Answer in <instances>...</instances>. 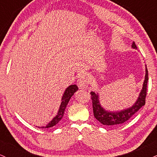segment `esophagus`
Here are the masks:
<instances>
[{"instance_id": "obj_1", "label": "esophagus", "mask_w": 157, "mask_h": 157, "mask_svg": "<svg viewBox=\"0 0 157 157\" xmlns=\"http://www.w3.org/2000/svg\"><path fill=\"white\" fill-rule=\"evenodd\" d=\"M77 84L79 89L84 90L88 86V78L85 74H82L79 75L78 80H77Z\"/></svg>"}]
</instances>
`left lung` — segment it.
I'll return each mask as SVG.
<instances>
[{
  "label": "left lung",
  "mask_w": 157,
  "mask_h": 157,
  "mask_svg": "<svg viewBox=\"0 0 157 157\" xmlns=\"http://www.w3.org/2000/svg\"><path fill=\"white\" fill-rule=\"evenodd\" d=\"M132 48L133 49H137L134 42H132ZM148 80V73L147 66L145 65V79L143 84V87L140 90L137 99L133 105L123 109L114 111L105 109L100 102V95L98 92L92 91L90 93L91 98L93 101V109L94 117L100 122L101 124L108 126H113L121 125L129 120L138 110L143 106L145 104V97H146L147 83Z\"/></svg>",
  "instance_id": "1"
}]
</instances>
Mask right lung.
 <instances>
[{
    "instance_id": "add662e5",
    "label": "right lung",
    "mask_w": 157,
    "mask_h": 157,
    "mask_svg": "<svg viewBox=\"0 0 157 157\" xmlns=\"http://www.w3.org/2000/svg\"><path fill=\"white\" fill-rule=\"evenodd\" d=\"M78 86H77L75 84H71L68 87L66 88L65 91L62 95V99H61V104L59 106V108L58 112H57L56 115L51 120L50 122L48 123L47 125L45 126H38V128H51V127L56 126L57 123L62 120V117L64 116V111H65V109L67 107V105L68 102L70 101V99L71 98V97L74 95L75 92L78 90ZM37 127V126H36Z\"/></svg>"
}]
</instances>
